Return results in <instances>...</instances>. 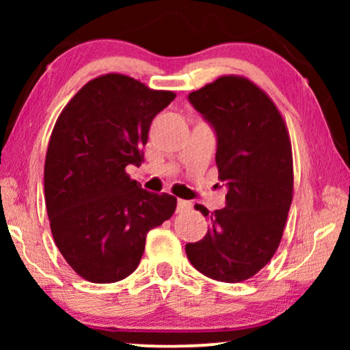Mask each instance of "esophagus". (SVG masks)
I'll use <instances>...</instances> for the list:
<instances>
[{
	"label": "esophagus",
	"instance_id": "1",
	"mask_svg": "<svg viewBox=\"0 0 350 350\" xmlns=\"http://www.w3.org/2000/svg\"><path fill=\"white\" fill-rule=\"evenodd\" d=\"M191 208H193V202H189V200L178 199V202H176V212H188Z\"/></svg>",
	"mask_w": 350,
	"mask_h": 350
}]
</instances>
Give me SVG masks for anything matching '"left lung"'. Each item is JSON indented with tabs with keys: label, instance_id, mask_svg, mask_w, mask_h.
<instances>
[{
	"label": "left lung",
	"instance_id": "left-lung-1",
	"mask_svg": "<svg viewBox=\"0 0 350 350\" xmlns=\"http://www.w3.org/2000/svg\"><path fill=\"white\" fill-rule=\"evenodd\" d=\"M217 133L218 178L226 207L208 213L202 241L186 243L196 269L236 284L274 256L293 199V156L285 121L265 90L243 76H221L188 95Z\"/></svg>",
	"mask_w": 350,
	"mask_h": 350
}]
</instances>
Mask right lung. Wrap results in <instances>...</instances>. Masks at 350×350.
<instances>
[{"instance_id": "add662e5", "label": "right lung", "mask_w": 350, "mask_h": 350, "mask_svg": "<svg viewBox=\"0 0 350 350\" xmlns=\"http://www.w3.org/2000/svg\"><path fill=\"white\" fill-rule=\"evenodd\" d=\"M175 94L108 73L78 90L51 133L44 198L55 245L92 284L131 275L146 234L174 215L176 198L142 189L126 172L142 165L151 121Z\"/></svg>"}]
</instances>
